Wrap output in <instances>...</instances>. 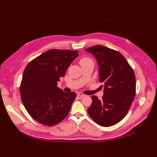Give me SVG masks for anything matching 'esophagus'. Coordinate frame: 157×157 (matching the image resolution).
I'll list each match as a JSON object with an SVG mask.
<instances>
[{
  "label": "esophagus",
  "instance_id": "esophagus-1",
  "mask_svg": "<svg viewBox=\"0 0 157 157\" xmlns=\"http://www.w3.org/2000/svg\"><path fill=\"white\" fill-rule=\"evenodd\" d=\"M77 95H78V97H79L80 98H83V97L86 96V95H85V94H82V93H81V92H79V93H78V94H77Z\"/></svg>",
  "mask_w": 157,
  "mask_h": 157
}]
</instances>
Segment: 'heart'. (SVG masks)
<instances>
[{
  "label": "heart",
  "instance_id": "heart-1",
  "mask_svg": "<svg viewBox=\"0 0 157 157\" xmlns=\"http://www.w3.org/2000/svg\"><path fill=\"white\" fill-rule=\"evenodd\" d=\"M89 61H91V60H90V59H89V58L83 57V58H82V59H80V60H79V63H80V64H82V63L87 62H89Z\"/></svg>",
  "mask_w": 157,
  "mask_h": 157
}]
</instances>
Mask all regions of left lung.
Listing matches in <instances>:
<instances>
[{"label":"left lung","mask_w":157,"mask_h":157,"mask_svg":"<svg viewBox=\"0 0 157 157\" xmlns=\"http://www.w3.org/2000/svg\"><path fill=\"white\" fill-rule=\"evenodd\" d=\"M85 51L95 57L99 81L104 84V95L101 100L92 96V103L88 113L98 125H114L126 116L134 99L136 82L134 71L118 51L101 45Z\"/></svg>","instance_id":"8db88e82"}]
</instances>
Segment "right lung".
I'll return each instance as SVG.
<instances>
[{"label":"right lung","mask_w":157,"mask_h":157,"mask_svg":"<svg viewBox=\"0 0 157 157\" xmlns=\"http://www.w3.org/2000/svg\"><path fill=\"white\" fill-rule=\"evenodd\" d=\"M78 51L49 49L30 61L24 70L20 86L23 104L37 122L53 126L69 113L75 92L65 93L57 87Z\"/></svg>","instance_id":"1"}]
</instances>
